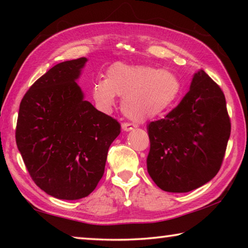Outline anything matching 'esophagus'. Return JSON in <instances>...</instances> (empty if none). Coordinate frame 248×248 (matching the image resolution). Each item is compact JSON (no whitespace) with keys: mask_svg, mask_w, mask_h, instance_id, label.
Here are the masks:
<instances>
[{"mask_svg":"<svg viewBox=\"0 0 248 248\" xmlns=\"http://www.w3.org/2000/svg\"><path fill=\"white\" fill-rule=\"evenodd\" d=\"M121 128H123L124 131H131V130L134 128V124H129V123H124L121 124Z\"/></svg>","mask_w":248,"mask_h":248,"instance_id":"1","label":"esophagus"}]
</instances>
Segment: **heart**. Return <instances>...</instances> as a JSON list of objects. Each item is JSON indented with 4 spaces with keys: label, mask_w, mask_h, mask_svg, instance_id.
Here are the masks:
<instances>
[{
    "label": "heart",
    "mask_w": 248,
    "mask_h": 248,
    "mask_svg": "<svg viewBox=\"0 0 248 248\" xmlns=\"http://www.w3.org/2000/svg\"><path fill=\"white\" fill-rule=\"evenodd\" d=\"M182 90V81L173 71L118 62L107 70L106 78L93 84L92 95L104 111L114 106L116 95L121 96L124 114L136 121H144L173 107Z\"/></svg>",
    "instance_id": "obj_1"
}]
</instances>
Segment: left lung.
<instances>
[{"label":"left lung","instance_id":"left-lung-1","mask_svg":"<svg viewBox=\"0 0 248 248\" xmlns=\"http://www.w3.org/2000/svg\"><path fill=\"white\" fill-rule=\"evenodd\" d=\"M148 171L162 190L188 192L219 171L231 134L220 86L204 72L194 74L190 90L164 119L148 125Z\"/></svg>","mask_w":248,"mask_h":248}]
</instances>
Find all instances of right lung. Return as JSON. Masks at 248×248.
<instances>
[{
	"instance_id": "add662e5",
	"label": "right lung",
	"mask_w": 248,
	"mask_h": 248,
	"mask_svg": "<svg viewBox=\"0 0 248 248\" xmlns=\"http://www.w3.org/2000/svg\"><path fill=\"white\" fill-rule=\"evenodd\" d=\"M86 58L61 62L32 84L19 105L16 144L35 184L63 200L89 196L103 177L120 124L84 99L77 79Z\"/></svg>"
}]
</instances>
